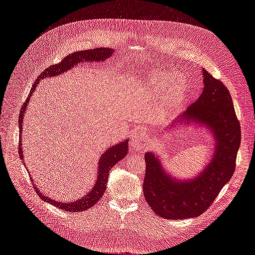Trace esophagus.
<instances>
[{
	"instance_id": "esophagus-1",
	"label": "esophagus",
	"mask_w": 255,
	"mask_h": 255,
	"mask_svg": "<svg viewBox=\"0 0 255 255\" xmlns=\"http://www.w3.org/2000/svg\"><path fill=\"white\" fill-rule=\"evenodd\" d=\"M148 139V136L144 132H134L132 135V138H130V142H132L133 148L138 149L139 145Z\"/></svg>"
}]
</instances>
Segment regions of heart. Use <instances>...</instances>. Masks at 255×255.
I'll return each mask as SVG.
<instances>
[{
	"mask_svg": "<svg viewBox=\"0 0 255 255\" xmlns=\"http://www.w3.org/2000/svg\"><path fill=\"white\" fill-rule=\"evenodd\" d=\"M174 75L175 73L173 71H155L151 74L149 85L146 86L150 96H152L154 100H156L157 96L165 92L164 103L166 107L163 113L170 111L186 89L185 80L181 76L173 78Z\"/></svg>",
	"mask_w": 255,
	"mask_h": 255,
	"instance_id": "1",
	"label": "heart"
}]
</instances>
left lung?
Masks as SVG:
<instances>
[{
	"mask_svg": "<svg viewBox=\"0 0 255 255\" xmlns=\"http://www.w3.org/2000/svg\"><path fill=\"white\" fill-rule=\"evenodd\" d=\"M202 75V94L182 114L181 120L174 121L172 126L176 128L177 122H198L212 130L215 153L204 170L192 180L173 179L153 152L144 154V199L152 211L165 219H187L203 214L235 171L242 133L232 98L225 84L205 69Z\"/></svg>",
	"mask_w": 255,
	"mask_h": 255,
	"instance_id": "1",
	"label": "left lung"
}]
</instances>
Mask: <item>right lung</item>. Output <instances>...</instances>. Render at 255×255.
Segmentation results:
<instances>
[{"mask_svg":"<svg viewBox=\"0 0 255 255\" xmlns=\"http://www.w3.org/2000/svg\"><path fill=\"white\" fill-rule=\"evenodd\" d=\"M114 50L109 49V48H97V49H91V50H86V51H80V52H75L71 53L70 55L66 56L63 60L60 61L59 64H55L49 68L45 69L44 71L40 73V75L38 76L37 80L35 81L34 85L32 86V89L29 91V95L26 99V101L24 104L22 105V109L19 115V130H20V135H19V155L24 164V159H23V152H22V121L23 118H24V114L26 111V106L29 102V98L34 94V91L36 90V86L38 83L40 82V80L45 79V78H52V76L55 75H60L68 70H70L71 68H73L76 64L83 63V61H86V63H94V61H103L107 59V57H111L113 55ZM128 139H126L121 141L118 144H114L110 146L109 150H106L102 156L100 157L99 160V166H98V177H97V182L95 184V186L92 187V189L87 192L86 196H84L83 198L76 200V201L73 202H59L55 201L51 198H49L47 195H43L42 191H39V188H37L36 184H34V188L38 192V195L43 200V201L48 202L54 206H56L60 210L67 211L69 213H78V212H83V211H87L88 208L91 206H94L99 200H101V197L104 195V191L106 189V184L107 181H109V175L111 169L118 163L120 159H123L126 157L128 154ZM30 175V174H29ZM32 179V176H30ZM33 180V179H32Z\"/></svg>","mask_w":255,"mask_h":255,"instance_id":"obj_1","label":"right lung"}]
</instances>
